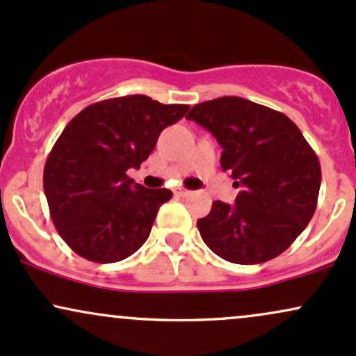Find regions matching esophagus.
Segmentation results:
<instances>
[{"label": "esophagus", "instance_id": "esophagus-1", "mask_svg": "<svg viewBox=\"0 0 356 356\" xmlns=\"http://www.w3.org/2000/svg\"><path fill=\"white\" fill-rule=\"evenodd\" d=\"M174 194L177 195V197H187V195L191 194V191L184 189V187H179V189H175V191H174Z\"/></svg>", "mask_w": 356, "mask_h": 356}]
</instances>
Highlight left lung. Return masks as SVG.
Listing matches in <instances>:
<instances>
[{
  "mask_svg": "<svg viewBox=\"0 0 356 356\" xmlns=\"http://www.w3.org/2000/svg\"><path fill=\"white\" fill-rule=\"evenodd\" d=\"M186 118L216 137L220 167L241 187L234 204L214 201L197 220L204 243L236 264L280 256L308 226L320 194V161L301 130L284 113L241 97L197 104Z\"/></svg>",
  "mask_w": 356,
  "mask_h": 356,
  "instance_id": "obj_1",
  "label": "left lung"
}]
</instances>
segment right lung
Masks as SVG:
<instances>
[{
	"mask_svg": "<svg viewBox=\"0 0 356 356\" xmlns=\"http://www.w3.org/2000/svg\"><path fill=\"white\" fill-rule=\"evenodd\" d=\"M187 110L127 95L88 105L65 127L44 164L43 189L56 231L76 254L117 263L145 243L172 192L147 189L127 170L138 169Z\"/></svg>",
	"mask_w": 356,
	"mask_h": 356,
	"instance_id": "right-lung-1",
	"label": "right lung"
}]
</instances>
